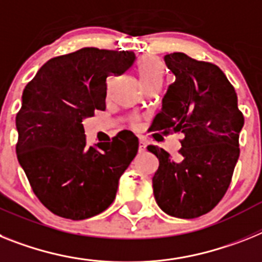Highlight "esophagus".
I'll list each match as a JSON object with an SVG mask.
<instances>
[{"mask_svg":"<svg viewBox=\"0 0 262 262\" xmlns=\"http://www.w3.org/2000/svg\"><path fill=\"white\" fill-rule=\"evenodd\" d=\"M145 150H146V142H145L144 140H140V144H138V151H140V153H144Z\"/></svg>","mask_w":262,"mask_h":262,"instance_id":"obj_1","label":"esophagus"}]
</instances>
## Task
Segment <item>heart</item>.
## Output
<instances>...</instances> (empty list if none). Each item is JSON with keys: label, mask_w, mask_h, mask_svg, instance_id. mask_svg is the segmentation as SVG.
Masks as SVG:
<instances>
[{"label": "heart", "mask_w": 262, "mask_h": 262, "mask_svg": "<svg viewBox=\"0 0 262 262\" xmlns=\"http://www.w3.org/2000/svg\"><path fill=\"white\" fill-rule=\"evenodd\" d=\"M137 70L142 85L157 81L161 82L165 74L164 63L153 56L142 57L137 65Z\"/></svg>", "instance_id": "1"}]
</instances>
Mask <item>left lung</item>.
I'll list each match as a JSON object with an SVG mask.
<instances>
[{
  "mask_svg": "<svg viewBox=\"0 0 262 262\" xmlns=\"http://www.w3.org/2000/svg\"><path fill=\"white\" fill-rule=\"evenodd\" d=\"M165 63L174 82L162 98L153 130L181 132L185 137L179 161L156 145L148 146L160 162L153 193L166 214L195 219L210 212L229 186L244 117L234 88L219 67L184 53L166 54Z\"/></svg>",
  "mask_w": 262,
  "mask_h": 262,
  "instance_id": "left-lung-1",
  "label": "left lung"
}]
</instances>
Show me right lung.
<instances>
[{"label": "right lung", "instance_id": "right-lung-1", "mask_svg": "<svg viewBox=\"0 0 262 262\" xmlns=\"http://www.w3.org/2000/svg\"><path fill=\"white\" fill-rule=\"evenodd\" d=\"M136 58L132 52L83 48L43 63L24 89L17 158L34 194L57 216L77 221L104 212L137 155L132 132L89 146L82 125L106 106L107 77L124 74Z\"/></svg>", "mask_w": 262, "mask_h": 262}]
</instances>
